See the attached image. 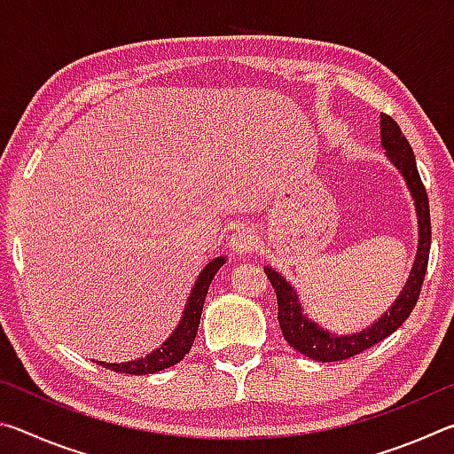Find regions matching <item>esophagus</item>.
<instances>
[{"label": "esophagus", "instance_id": "1", "mask_svg": "<svg viewBox=\"0 0 454 454\" xmlns=\"http://www.w3.org/2000/svg\"><path fill=\"white\" fill-rule=\"evenodd\" d=\"M230 248H232L234 254L238 256H246V254H252L258 248V234L256 230L252 228H238L236 232L230 238Z\"/></svg>", "mask_w": 454, "mask_h": 454}]
</instances>
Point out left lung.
<instances>
[{
	"label": "left lung",
	"instance_id": "8db88e82",
	"mask_svg": "<svg viewBox=\"0 0 454 454\" xmlns=\"http://www.w3.org/2000/svg\"><path fill=\"white\" fill-rule=\"evenodd\" d=\"M380 134H382V145L387 148V156L393 160V164L401 170L406 184L412 192L414 204H417V216H419V252L417 260H414L411 278L406 282L401 296L396 298L384 317L372 325L371 328L363 330L358 334L350 336H334L328 334L325 330L318 328L314 322L302 314L301 304H298L296 292L290 288V284L282 278L278 272L272 268H264V272L270 280L272 288L276 292V304H278V322L284 340H286L292 348L302 352L304 356L312 360H320V363H336V360H344L350 356H356L366 348L374 347L376 342L384 340L395 330L403 325V322L411 317V312L420 296L422 282H425L427 268H428V252H430V212H428V196L427 188L422 186L420 174L417 162H414V153L409 140H406L403 129L398 128L396 121L382 114L380 118Z\"/></svg>",
	"mask_w": 454,
	"mask_h": 454
}]
</instances>
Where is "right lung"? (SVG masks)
Returning a JSON list of instances; mask_svg holds the SVG:
<instances>
[{
	"label": "right lung",
	"mask_w": 454,
	"mask_h": 454,
	"mask_svg": "<svg viewBox=\"0 0 454 454\" xmlns=\"http://www.w3.org/2000/svg\"><path fill=\"white\" fill-rule=\"evenodd\" d=\"M224 262L226 260L222 256L214 258L212 262L204 268L202 274L198 276V282L194 290H192L186 310H184V317L180 320V326L174 330V334L168 338L162 347L150 352L145 358L132 360V363H121V364L98 363V364H102L104 368H110L114 372H124V374H153L158 371H164V368L178 364L180 360L190 352L192 344H194V338L198 334V326H200V317H202L204 301H206V294H208L210 282Z\"/></svg>",
	"instance_id": "add662e5"
}]
</instances>
